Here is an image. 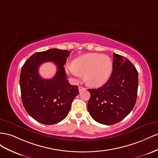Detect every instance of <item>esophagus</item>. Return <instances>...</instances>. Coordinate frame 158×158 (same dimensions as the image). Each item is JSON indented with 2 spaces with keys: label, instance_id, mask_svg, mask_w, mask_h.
I'll list each match as a JSON object with an SVG mask.
<instances>
[{
  "label": "esophagus",
  "instance_id": "1",
  "mask_svg": "<svg viewBox=\"0 0 158 158\" xmlns=\"http://www.w3.org/2000/svg\"><path fill=\"white\" fill-rule=\"evenodd\" d=\"M78 89H79V92L83 91V90H86V88H85V87H81V86H79Z\"/></svg>",
  "mask_w": 158,
  "mask_h": 158
}]
</instances>
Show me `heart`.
<instances>
[{
    "label": "heart",
    "mask_w": 158,
    "mask_h": 158,
    "mask_svg": "<svg viewBox=\"0 0 158 158\" xmlns=\"http://www.w3.org/2000/svg\"><path fill=\"white\" fill-rule=\"evenodd\" d=\"M113 64L111 58L106 55L91 53L79 56L73 64L65 66L67 73L75 81L82 75L90 86L98 87L105 83L111 75Z\"/></svg>",
    "instance_id": "b5f03b06"
}]
</instances>
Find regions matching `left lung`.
I'll list each match as a JSON object with an SVG mask.
<instances>
[{
  "label": "left lung",
  "instance_id": "obj_1",
  "mask_svg": "<svg viewBox=\"0 0 158 158\" xmlns=\"http://www.w3.org/2000/svg\"><path fill=\"white\" fill-rule=\"evenodd\" d=\"M113 69L108 81L97 89H89L90 115L98 123L112 125L130 114L136 104L138 73L125 57L113 53Z\"/></svg>",
  "mask_w": 158,
  "mask_h": 158
}]
</instances>
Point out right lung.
I'll return each mask as SVG.
<instances>
[{
  "instance_id": "obj_1",
  "label": "right lung",
  "mask_w": 158,
  "mask_h": 158,
  "mask_svg": "<svg viewBox=\"0 0 158 158\" xmlns=\"http://www.w3.org/2000/svg\"><path fill=\"white\" fill-rule=\"evenodd\" d=\"M71 52L53 48L30 56L22 67L20 86L22 103L26 112L40 123H60L68 114L71 102L79 94L78 86L67 79L64 65ZM54 62L58 67L52 79L44 80L38 73L43 62Z\"/></svg>"
}]
</instances>
